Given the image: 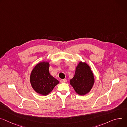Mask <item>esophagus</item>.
<instances>
[{"mask_svg":"<svg viewBox=\"0 0 127 127\" xmlns=\"http://www.w3.org/2000/svg\"><path fill=\"white\" fill-rule=\"evenodd\" d=\"M60 82L61 83H66L67 82V80L66 79H62L60 80Z\"/></svg>","mask_w":127,"mask_h":127,"instance_id":"1","label":"esophagus"}]
</instances>
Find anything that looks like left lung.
<instances>
[{
	"instance_id": "obj_1",
	"label": "left lung",
	"mask_w": 127,
	"mask_h": 127,
	"mask_svg": "<svg viewBox=\"0 0 127 127\" xmlns=\"http://www.w3.org/2000/svg\"><path fill=\"white\" fill-rule=\"evenodd\" d=\"M95 82L93 73L90 67L86 63L80 62L75 69L74 77L70 80V84L79 95L88 93Z\"/></svg>"
}]
</instances>
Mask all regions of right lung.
Wrapping results in <instances>:
<instances>
[{"label":"right lung","mask_w":127,"mask_h":127,"mask_svg":"<svg viewBox=\"0 0 127 127\" xmlns=\"http://www.w3.org/2000/svg\"><path fill=\"white\" fill-rule=\"evenodd\" d=\"M50 64L48 62H41L34 67L31 71L30 82L33 90L36 93L48 95L54 87L59 84V81L49 72Z\"/></svg>","instance_id":"add662e5"}]
</instances>
